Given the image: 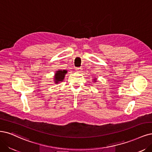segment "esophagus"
<instances>
[{
  "mask_svg": "<svg viewBox=\"0 0 152 152\" xmlns=\"http://www.w3.org/2000/svg\"><path fill=\"white\" fill-rule=\"evenodd\" d=\"M76 71L77 72H82V68H76Z\"/></svg>",
  "mask_w": 152,
  "mask_h": 152,
  "instance_id": "34e87169",
  "label": "esophagus"
}]
</instances>
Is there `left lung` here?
Returning <instances> with one entry per match:
<instances>
[{
  "label": "left lung",
  "instance_id": "8db88e82",
  "mask_svg": "<svg viewBox=\"0 0 152 152\" xmlns=\"http://www.w3.org/2000/svg\"><path fill=\"white\" fill-rule=\"evenodd\" d=\"M93 82H97V78H94V79H93Z\"/></svg>",
  "mask_w": 152,
  "mask_h": 152
}]
</instances>
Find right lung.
I'll return each mask as SVG.
<instances>
[{
    "instance_id": "add662e5",
    "label": "right lung",
    "mask_w": 152,
    "mask_h": 152,
    "mask_svg": "<svg viewBox=\"0 0 152 152\" xmlns=\"http://www.w3.org/2000/svg\"><path fill=\"white\" fill-rule=\"evenodd\" d=\"M66 74H67V70H58L56 71L53 78L54 82L55 83H58L64 81Z\"/></svg>"
}]
</instances>
